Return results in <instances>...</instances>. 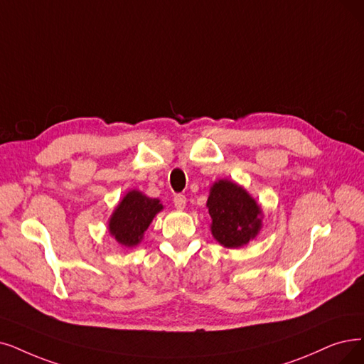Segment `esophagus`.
<instances>
[{"label": "esophagus", "mask_w": 364, "mask_h": 364, "mask_svg": "<svg viewBox=\"0 0 364 364\" xmlns=\"http://www.w3.org/2000/svg\"><path fill=\"white\" fill-rule=\"evenodd\" d=\"M173 203H174V208H176L178 210H183V209H185V206H186V197H185V196H182V194L174 196Z\"/></svg>", "instance_id": "1"}]
</instances>
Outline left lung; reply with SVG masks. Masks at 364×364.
Returning a JSON list of instances; mask_svg holds the SVG:
<instances>
[{"label":"left lung","instance_id":"8db88e82","mask_svg":"<svg viewBox=\"0 0 364 364\" xmlns=\"http://www.w3.org/2000/svg\"><path fill=\"white\" fill-rule=\"evenodd\" d=\"M206 208L213 239L224 248H242L263 228V209L243 186L230 179L213 182Z\"/></svg>","mask_w":364,"mask_h":364}]
</instances>
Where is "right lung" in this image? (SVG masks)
<instances>
[{"instance_id": "right-lung-1", "label": "right lung", "mask_w": 364, "mask_h": 364, "mask_svg": "<svg viewBox=\"0 0 364 364\" xmlns=\"http://www.w3.org/2000/svg\"><path fill=\"white\" fill-rule=\"evenodd\" d=\"M163 209L161 200L151 198L139 190H129L109 218V235L124 248H134Z\"/></svg>"}]
</instances>
